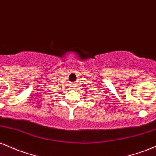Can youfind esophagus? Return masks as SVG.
<instances>
[{"instance_id": "34e87169", "label": "esophagus", "mask_w": 156, "mask_h": 156, "mask_svg": "<svg viewBox=\"0 0 156 156\" xmlns=\"http://www.w3.org/2000/svg\"><path fill=\"white\" fill-rule=\"evenodd\" d=\"M73 87H75V86H71V88H73Z\"/></svg>"}]
</instances>
